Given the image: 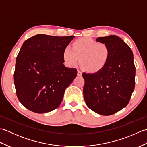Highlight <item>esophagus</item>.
I'll return each mask as SVG.
<instances>
[{"label": "esophagus", "mask_w": 147, "mask_h": 147, "mask_svg": "<svg viewBox=\"0 0 147 147\" xmlns=\"http://www.w3.org/2000/svg\"><path fill=\"white\" fill-rule=\"evenodd\" d=\"M78 75L80 76H82V72L80 71V70H78Z\"/></svg>", "instance_id": "1"}]
</instances>
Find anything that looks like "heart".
<instances>
[{
	"instance_id": "heart-1",
	"label": "heart",
	"mask_w": 147,
	"mask_h": 147,
	"mask_svg": "<svg viewBox=\"0 0 147 147\" xmlns=\"http://www.w3.org/2000/svg\"><path fill=\"white\" fill-rule=\"evenodd\" d=\"M62 56L67 66H75L80 59V64L84 69L93 74L105 67L111 56V51L106 43L84 37L74 41L72 49L65 47Z\"/></svg>"
}]
</instances>
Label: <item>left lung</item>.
<instances>
[{
	"label": "left lung",
	"mask_w": 147,
	"mask_h": 147,
	"mask_svg": "<svg viewBox=\"0 0 147 147\" xmlns=\"http://www.w3.org/2000/svg\"><path fill=\"white\" fill-rule=\"evenodd\" d=\"M107 44L111 56L105 67L94 74L83 73L84 98L96 113L110 115L128 104L135 89L136 67L129 47L115 35L99 37Z\"/></svg>",
	"instance_id": "8db88e82"
}]
</instances>
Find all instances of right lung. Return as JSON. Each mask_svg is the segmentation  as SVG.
<instances>
[{
    "label": "right lung",
    "mask_w": 147,
    "mask_h": 147,
    "mask_svg": "<svg viewBox=\"0 0 147 147\" xmlns=\"http://www.w3.org/2000/svg\"><path fill=\"white\" fill-rule=\"evenodd\" d=\"M74 37L39 34L23 43L14 82L18 100L28 110L46 113L60 105L65 88L77 75L76 69L65 67L62 56Z\"/></svg>",
    "instance_id": "1"
}]
</instances>
